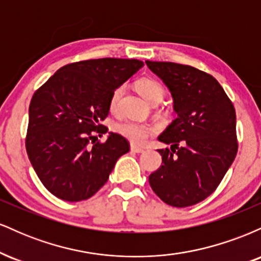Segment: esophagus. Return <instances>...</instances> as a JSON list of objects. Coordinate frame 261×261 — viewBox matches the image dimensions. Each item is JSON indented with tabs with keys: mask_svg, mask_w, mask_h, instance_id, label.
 <instances>
[{
	"mask_svg": "<svg viewBox=\"0 0 261 261\" xmlns=\"http://www.w3.org/2000/svg\"><path fill=\"white\" fill-rule=\"evenodd\" d=\"M131 151L135 152V153H142V152H145V149H143L142 147H139V146L136 145H131Z\"/></svg>",
	"mask_w": 261,
	"mask_h": 261,
	"instance_id": "esophagus-1",
	"label": "esophagus"
}]
</instances>
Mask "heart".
<instances>
[{
    "instance_id": "heart-1",
    "label": "heart",
    "mask_w": 261,
    "mask_h": 261,
    "mask_svg": "<svg viewBox=\"0 0 261 261\" xmlns=\"http://www.w3.org/2000/svg\"><path fill=\"white\" fill-rule=\"evenodd\" d=\"M136 88L143 99L147 100L148 103L153 101L155 99H161L164 95V88L157 81L151 79H142L136 83ZM122 94H124V86H119L114 89L110 97V110L115 112L119 107V101H120ZM115 131L124 136L125 139L134 143H143L148 139V136L153 133L152 127L148 125L140 124V122L133 121V120H122L115 124Z\"/></svg>"
}]
</instances>
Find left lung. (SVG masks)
Wrapping results in <instances>:
<instances>
[{
  "label": "left lung",
  "instance_id": "1",
  "mask_svg": "<svg viewBox=\"0 0 261 261\" xmlns=\"http://www.w3.org/2000/svg\"><path fill=\"white\" fill-rule=\"evenodd\" d=\"M146 65L169 89L176 114L158 137L170 149H158L162 166L149 185L170 206L195 205L216 190L236 158L234 107L211 74L174 62Z\"/></svg>",
  "mask_w": 261,
  "mask_h": 261
}]
</instances>
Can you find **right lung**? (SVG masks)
Returning <instances> with one entry per match:
<instances>
[{
  "mask_svg": "<svg viewBox=\"0 0 261 261\" xmlns=\"http://www.w3.org/2000/svg\"><path fill=\"white\" fill-rule=\"evenodd\" d=\"M143 66L136 59H97L66 65L33 95L25 148L44 187L65 201H82L106 184L116 161L130 149L121 135L106 134L99 121L110 97ZM92 142L91 143L90 141Z\"/></svg>",
  "mask_w": 261,
  "mask_h": 261,
  "instance_id": "right-lung-1",
  "label": "right lung"
}]
</instances>
